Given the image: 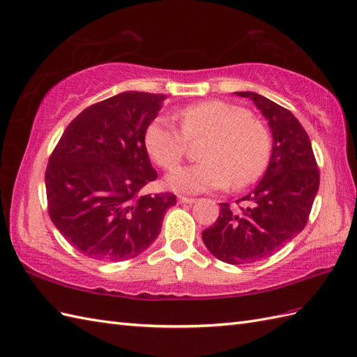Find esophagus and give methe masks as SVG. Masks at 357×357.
I'll return each instance as SVG.
<instances>
[{
	"instance_id": "34e87169",
	"label": "esophagus",
	"mask_w": 357,
	"mask_h": 357,
	"mask_svg": "<svg viewBox=\"0 0 357 357\" xmlns=\"http://www.w3.org/2000/svg\"><path fill=\"white\" fill-rule=\"evenodd\" d=\"M178 202L179 204H187V205H191L195 202V199L193 197H185V196H179L178 197Z\"/></svg>"
}]
</instances>
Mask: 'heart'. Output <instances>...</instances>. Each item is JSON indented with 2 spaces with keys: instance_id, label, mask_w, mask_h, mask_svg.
I'll return each instance as SVG.
<instances>
[{
  "instance_id": "b5f03b06",
  "label": "heart",
  "mask_w": 357,
  "mask_h": 357,
  "mask_svg": "<svg viewBox=\"0 0 357 357\" xmlns=\"http://www.w3.org/2000/svg\"><path fill=\"white\" fill-rule=\"evenodd\" d=\"M181 128L166 116L149 123L144 146L160 167L170 170L184 158L188 140L208 135L200 157L205 161L190 164L169 173L166 185L184 195L225 190L235 179L248 185L266 170L270 157V139L257 119L244 108L225 100H205L182 108L178 113Z\"/></svg>"
}]
</instances>
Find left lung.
Here are the masks:
<instances>
[{
  "label": "left lung",
  "instance_id": "1",
  "mask_svg": "<svg viewBox=\"0 0 357 357\" xmlns=\"http://www.w3.org/2000/svg\"><path fill=\"white\" fill-rule=\"evenodd\" d=\"M235 95L252 99L268 121L271 157L259 184L240 199L248 206L232 209L220 204V214L202 232V240L217 259L240 266L271 257L303 231L318 193L319 172L305 128L289 109L255 91Z\"/></svg>",
  "mask_w": 357,
  "mask_h": 357
}]
</instances>
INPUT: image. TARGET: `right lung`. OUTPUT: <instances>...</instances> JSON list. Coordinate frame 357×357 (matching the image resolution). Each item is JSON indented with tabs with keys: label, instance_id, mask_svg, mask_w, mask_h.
I'll use <instances>...</instances> for the list:
<instances>
[{
	"label": "right lung",
	"instance_id": "add662e5",
	"mask_svg": "<svg viewBox=\"0 0 357 357\" xmlns=\"http://www.w3.org/2000/svg\"><path fill=\"white\" fill-rule=\"evenodd\" d=\"M160 93L123 91L90 105L72 121L51 153L45 185L60 234L89 258L139 257L157 240L172 193L142 195L157 179L144 146Z\"/></svg>",
	"mask_w": 357,
	"mask_h": 357
}]
</instances>
